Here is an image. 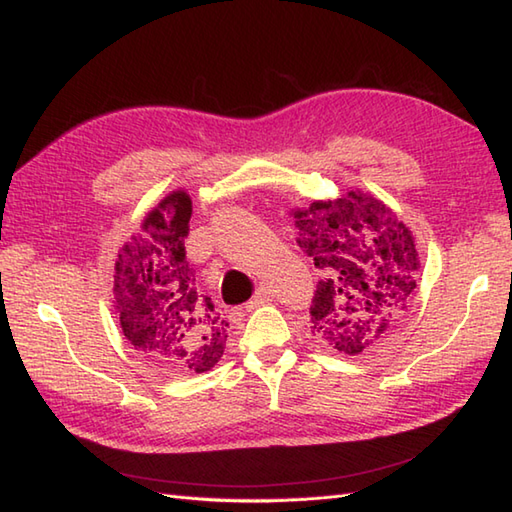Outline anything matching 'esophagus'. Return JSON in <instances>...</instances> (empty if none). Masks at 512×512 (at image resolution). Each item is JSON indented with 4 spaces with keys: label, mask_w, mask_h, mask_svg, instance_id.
I'll return each mask as SVG.
<instances>
[{
    "label": "esophagus",
    "mask_w": 512,
    "mask_h": 512,
    "mask_svg": "<svg viewBox=\"0 0 512 512\" xmlns=\"http://www.w3.org/2000/svg\"><path fill=\"white\" fill-rule=\"evenodd\" d=\"M268 301H273V292H270L268 288H259L257 295L246 303V310H248V312L255 310V308H259V306H264V303H268Z\"/></svg>",
    "instance_id": "34e87169"
}]
</instances>
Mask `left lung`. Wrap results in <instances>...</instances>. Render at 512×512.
<instances>
[{
  "mask_svg": "<svg viewBox=\"0 0 512 512\" xmlns=\"http://www.w3.org/2000/svg\"><path fill=\"white\" fill-rule=\"evenodd\" d=\"M292 215L297 244L323 270L310 308L312 334L330 350L361 354L407 317L420 270L416 237L361 189Z\"/></svg>",
  "mask_w": 512,
  "mask_h": 512,
  "instance_id": "obj_1",
  "label": "left lung"
}]
</instances>
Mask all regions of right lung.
Here are the masks:
<instances>
[{
	"mask_svg": "<svg viewBox=\"0 0 512 512\" xmlns=\"http://www.w3.org/2000/svg\"><path fill=\"white\" fill-rule=\"evenodd\" d=\"M191 198L171 191L151 209L140 231L118 250L114 308L123 334L145 358L171 372H209L220 361L228 323L195 286L184 237Z\"/></svg>",
	"mask_w": 512,
	"mask_h": 512,
	"instance_id": "add662e5",
	"label": "right lung"
}]
</instances>
